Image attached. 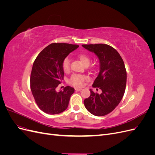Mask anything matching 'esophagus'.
Listing matches in <instances>:
<instances>
[{
	"label": "esophagus",
	"mask_w": 155,
	"mask_h": 155,
	"mask_svg": "<svg viewBox=\"0 0 155 155\" xmlns=\"http://www.w3.org/2000/svg\"><path fill=\"white\" fill-rule=\"evenodd\" d=\"M75 90H76V91H81L82 90V88H75Z\"/></svg>",
	"instance_id": "34e87169"
}]
</instances>
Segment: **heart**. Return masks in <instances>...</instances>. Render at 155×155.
Here are the masks:
<instances>
[{
    "label": "heart",
    "mask_w": 155,
    "mask_h": 155,
    "mask_svg": "<svg viewBox=\"0 0 155 155\" xmlns=\"http://www.w3.org/2000/svg\"><path fill=\"white\" fill-rule=\"evenodd\" d=\"M78 59L80 61L81 63L85 65L88 66L90 63L91 59L88 55L84 54H81L78 55ZM63 70L64 72H68L70 71V59L68 58H66L63 61ZM88 77L85 75H74L70 79V83L72 85L75 87H81L84 82H85Z\"/></svg>",
    "instance_id": "1"
}]
</instances>
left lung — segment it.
I'll list each match as a JSON object with an SVG mask.
<instances>
[{
	"instance_id": "8db88e82",
	"label": "left lung",
	"mask_w": 155,
	"mask_h": 155,
	"mask_svg": "<svg viewBox=\"0 0 155 155\" xmlns=\"http://www.w3.org/2000/svg\"><path fill=\"white\" fill-rule=\"evenodd\" d=\"M99 59L100 72L92 87L101 89V94L90 89L91 96L84 100L87 110L94 116L107 115L118 105L124 96L127 82L124 62L114 48L105 44L82 45Z\"/></svg>"
}]
</instances>
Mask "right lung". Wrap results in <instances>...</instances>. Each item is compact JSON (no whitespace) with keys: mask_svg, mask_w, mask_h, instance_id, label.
<instances>
[{"mask_svg":"<svg viewBox=\"0 0 155 155\" xmlns=\"http://www.w3.org/2000/svg\"><path fill=\"white\" fill-rule=\"evenodd\" d=\"M79 46L67 43H52L37 55L33 64L30 88L40 109L49 114L61 113L67 109L74 88L67 86L63 91L56 88L63 80V61Z\"/></svg>","mask_w":155,"mask_h":155,"instance_id":"obj_1","label":"right lung"}]
</instances>
